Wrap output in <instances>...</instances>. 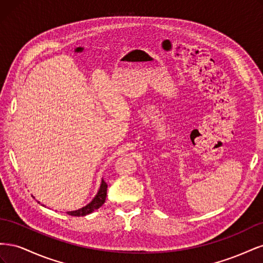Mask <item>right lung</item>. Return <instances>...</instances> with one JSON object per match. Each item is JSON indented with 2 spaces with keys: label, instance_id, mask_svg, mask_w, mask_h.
<instances>
[{
  "label": "right lung",
  "instance_id": "obj_1",
  "mask_svg": "<svg viewBox=\"0 0 263 263\" xmlns=\"http://www.w3.org/2000/svg\"><path fill=\"white\" fill-rule=\"evenodd\" d=\"M106 192H107V184H106L104 180H102L99 192H98L97 195H95V197L93 198L92 202L87 204L86 206H84V208L80 209V210L68 212V214L71 215V216H78V217L79 216H85V215H87V214H91L92 212L100 209L101 206L104 204V202L106 200ZM37 202L41 203L39 201H37Z\"/></svg>",
  "mask_w": 263,
  "mask_h": 263
}]
</instances>
